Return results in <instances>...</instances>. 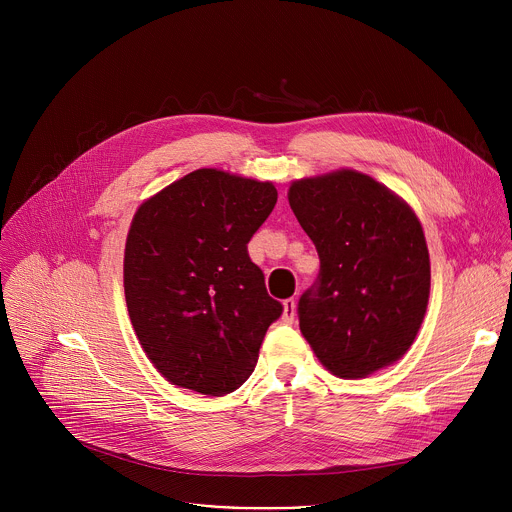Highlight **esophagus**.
I'll use <instances>...</instances> for the list:
<instances>
[{"label": "esophagus", "mask_w": 512, "mask_h": 512, "mask_svg": "<svg viewBox=\"0 0 512 512\" xmlns=\"http://www.w3.org/2000/svg\"><path fill=\"white\" fill-rule=\"evenodd\" d=\"M281 318L287 324L294 322V318H296V300L294 298H289V300L283 302V316Z\"/></svg>", "instance_id": "1"}]
</instances>
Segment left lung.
<instances>
[{
	"instance_id": "8db88e82",
	"label": "left lung",
	"mask_w": 512,
	"mask_h": 512,
	"mask_svg": "<svg viewBox=\"0 0 512 512\" xmlns=\"http://www.w3.org/2000/svg\"><path fill=\"white\" fill-rule=\"evenodd\" d=\"M320 271L298 302L300 330L340 379L367 377L413 344L429 298V253L413 210L373 178L342 170L289 188Z\"/></svg>"
}]
</instances>
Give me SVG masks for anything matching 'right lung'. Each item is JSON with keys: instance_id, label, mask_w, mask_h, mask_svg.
Instances as JSON below:
<instances>
[{"instance_id": "add662e5", "label": "right lung", "mask_w": 512, "mask_h": 512, "mask_svg": "<svg viewBox=\"0 0 512 512\" xmlns=\"http://www.w3.org/2000/svg\"><path fill=\"white\" fill-rule=\"evenodd\" d=\"M275 202L269 182L204 168L135 212L125 302L141 348L172 385L221 397L251 377L283 312L247 251Z\"/></svg>"}]
</instances>
